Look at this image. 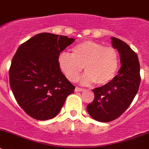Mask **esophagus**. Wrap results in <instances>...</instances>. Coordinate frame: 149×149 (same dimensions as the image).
I'll return each mask as SVG.
<instances>
[{"instance_id": "obj_1", "label": "esophagus", "mask_w": 149, "mask_h": 149, "mask_svg": "<svg viewBox=\"0 0 149 149\" xmlns=\"http://www.w3.org/2000/svg\"><path fill=\"white\" fill-rule=\"evenodd\" d=\"M84 90V89H83V88H80V87H78V86H76V89H75V91L76 92H82V91Z\"/></svg>"}]
</instances>
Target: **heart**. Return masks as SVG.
Wrapping results in <instances>:
<instances>
[{"label": "heart", "instance_id": "b5f03b06", "mask_svg": "<svg viewBox=\"0 0 149 149\" xmlns=\"http://www.w3.org/2000/svg\"><path fill=\"white\" fill-rule=\"evenodd\" d=\"M60 70L70 81H76L84 68L82 77L84 84L109 83L116 75L119 65V52L113 47H106L94 41H86L71 49V54L62 52L57 57Z\"/></svg>", "mask_w": 149, "mask_h": 149}]
</instances>
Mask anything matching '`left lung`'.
I'll use <instances>...</instances> for the list:
<instances>
[{"label":"left lung","mask_w":149,"mask_h":149,"mask_svg":"<svg viewBox=\"0 0 149 149\" xmlns=\"http://www.w3.org/2000/svg\"><path fill=\"white\" fill-rule=\"evenodd\" d=\"M111 39L113 47L119 52L122 67L109 83L93 89L95 98L86 106L91 117L101 122L119 117L132 103L141 83L136 53L122 40L114 37Z\"/></svg>","instance_id":"left-lung-1"}]
</instances>
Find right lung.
Instances as JSON below:
<instances>
[{"instance_id": "add662e5", "label": "right lung", "mask_w": 149, "mask_h": 149, "mask_svg": "<svg viewBox=\"0 0 149 149\" xmlns=\"http://www.w3.org/2000/svg\"><path fill=\"white\" fill-rule=\"evenodd\" d=\"M73 41L65 36L39 33L22 44L13 57L10 86L19 106L33 119L54 118L74 91L57 64L59 54Z\"/></svg>"}]
</instances>
